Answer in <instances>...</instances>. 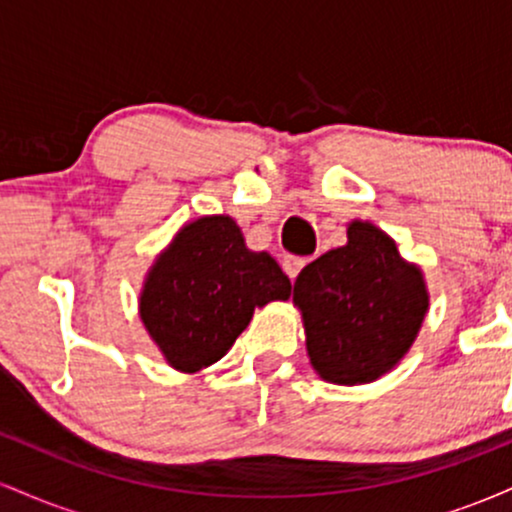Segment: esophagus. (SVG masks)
I'll list each match as a JSON object with an SVG mask.
<instances>
[{
	"instance_id": "esophagus-1",
	"label": "esophagus",
	"mask_w": 512,
	"mask_h": 512,
	"mask_svg": "<svg viewBox=\"0 0 512 512\" xmlns=\"http://www.w3.org/2000/svg\"><path fill=\"white\" fill-rule=\"evenodd\" d=\"M305 264H308V260H305V257H286V260H284V272L289 274V279L293 281L298 276V272H301V269L305 267Z\"/></svg>"
}]
</instances>
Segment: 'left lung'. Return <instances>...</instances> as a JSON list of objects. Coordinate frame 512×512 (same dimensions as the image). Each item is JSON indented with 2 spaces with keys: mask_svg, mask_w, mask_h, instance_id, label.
<instances>
[{
  "mask_svg": "<svg viewBox=\"0 0 512 512\" xmlns=\"http://www.w3.org/2000/svg\"><path fill=\"white\" fill-rule=\"evenodd\" d=\"M346 245L317 257L293 284L305 349L327 383H373L402 361L428 310L421 269L368 221H351Z\"/></svg>",
  "mask_w": 512,
  "mask_h": 512,
  "instance_id": "1",
  "label": "left lung"
}]
</instances>
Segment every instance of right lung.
<instances>
[{"mask_svg": "<svg viewBox=\"0 0 512 512\" xmlns=\"http://www.w3.org/2000/svg\"><path fill=\"white\" fill-rule=\"evenodd\" d=\"M291 296L289 276L252 252L231 216L182 226L146 274L139 315L168 366L197 373L226 356L255 308Z\"/></svg>", "mask_w": 512, "mask_h": 512, "instance_id": "1", "label": "right lung"}]
</instances>
